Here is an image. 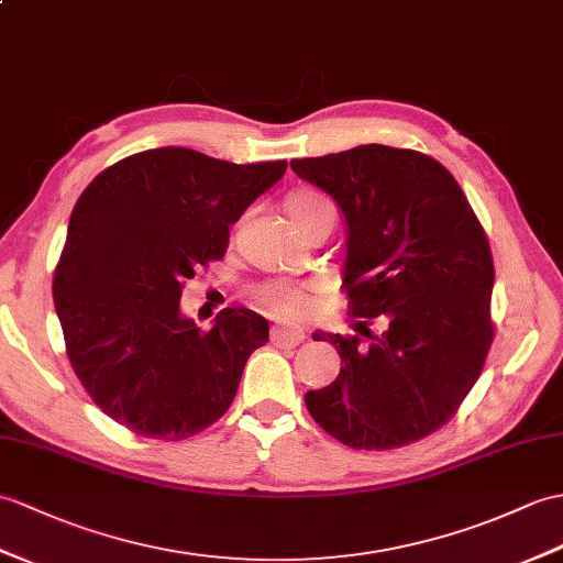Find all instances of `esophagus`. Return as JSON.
<instances>
[{"instance_id":"esophagus-1","label":"esophagus","mask_w":563,"mask_h":563,"mask_svg":"<svg viewBox=\"0 0 563 563\" xmlns=\"http://www.w3.org/2000/svg\"><path fill=\"white\" fill-rule=\"evenodd\" d=\"M305 341L302 329H292V325H273L271 329V343L278 347H297Z\"/></svg>"}]
</instances>
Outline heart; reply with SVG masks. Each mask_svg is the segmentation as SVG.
<instances>
[{
    "label": "heart",
    "mask_w": 563,
    "mask_h": 563,
    "mask_svg": "<svg viewBox=\"0 0 563 563\" xmlns=\"http://www.w3.org/2000/svg\"><path fill=\"white\" fill-rule=\"evenodd\" d=\"M319 208H333V206L319 194H297L287 201V213H290V218L313 213L319 211ZM254 297L258 307H264L268 313H273V317L278 319H290V321L302 319L311 309V295L307 292V287L295 285L290 280L261 283L254 290Z\"/></svg>",
    "instance_id": "b5f03b06"
}]
</instances>
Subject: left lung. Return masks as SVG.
Listing matches in <instances>:
<instances>
[{
    "label": "left lung",
    "mask_w": 563,
    "mask_h": 563,
    "mask_svg": "<svg viewBox=\"0 0 563 563\" xmlns=\"http://www.w3.org/2000/svg\"><path fill=\"white\" fill-rule=\"evenodd\" d=\"M345 220L343 287L360 335L335 345L341 374L307 390L309 415L350 449L388 451L446 424L485 367L494 338V264L459 181L424 153L367 143L292 161ZM367 318L383 333L372 336Z\"/></svg>",
    "instance_id": "left-lung-1"
}]
</instances>
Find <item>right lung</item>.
<instances>
[{
  "label": "right lung",
  "mask_w": 563,
  "mask_h": 563,
  "mask_svg": "<svg viewBox=\"0 0 563 563\" xmlns=\"http://www.w3.org/2000/svg\"><path fill=\"white\" fill-rule=\"evenodd\" d=\"M285 169L165 146L102 169L76 201L52 295L78 382L114 422L179 441L228 412L268 321L228 307L201 331L181 287Z\"/></svg>",
  "instance_id": "obj_1"
}]
</instances>
